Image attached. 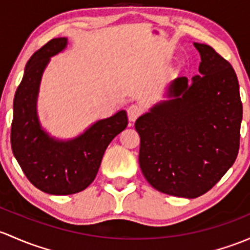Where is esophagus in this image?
<instances>
[{
	"label": "esophagus",
	"mask_w": 250,
	"mask_h": 250,
	"mask_svg": "<svg viewBox=\"0 0 250 250\" xmlns=\"http://www.w3.org/2000/svg\"><path fill=\"white\" fill-rule=\"evenodd\" d=\"M143 114V107L138 104H132L128 107V118L130 122H134L140 115Z\"/></svg>",
	"instance_id": "1"
}]
</instances>
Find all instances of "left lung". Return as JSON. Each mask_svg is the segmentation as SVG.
<instances>
[{
    "mask_svg": "<svg viewBox=\"0 0 250 250\" xmlns=\"http://www.w3.org/2000/svg\"><path fill=\"white\" fill-rule=\"evenodd\" d=\"M201 57L188 83L176 78L162 101L135 122L139 164L157 190L194 199L232 167L240 148L242 102L236 73L209 45L194 43Z\"/></svg>",
    "mask_w": 250,
    "mask_h": 250,
    "instance_id": "1",
    "label": "left lung"
}]
</instances>
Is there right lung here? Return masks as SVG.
I'll list each match as a JSON object with an SVG mask.
<instances>
[{
	"instance_id": "1",
	"label": "right lung",
	"mask_w": 250,
	"mask_h": 250,
	"mask_svg": "<svg viewBox=\"0 0 250 250\" xmlns=\"http://www.w3.org/2000/svg\"><path fill=\"white\" fill-rule=\"evenodd\" d=\"M67 44L64 37L54 38L31 56L13 103L10 143L14 157L30 182L52 195H69L87 188L106 147L128 125L127 112L120 110L68 140L54 138L42 127L37 112L42 77L50 59Z\"/></svg>"
}]
</instances>
